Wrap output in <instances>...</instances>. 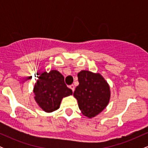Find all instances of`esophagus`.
Wrapping results in <instances>:
<instances>
[{
  "instance_id": "1",
  "label": "esophagus",
  "mask_w": 148,
  "mask_h": 148,
  "mask_svg": "<svg viewBox=\"0 0 148 148\" xmlns=\"http://www.w3.org/2000/svg\"><path fill=\"white\" fill-rule=\"evenodd\" d=\"M69 88H70V89L72 90L73 92H74V85H71V86H69Z\"/></svg>"
}]
</instances>
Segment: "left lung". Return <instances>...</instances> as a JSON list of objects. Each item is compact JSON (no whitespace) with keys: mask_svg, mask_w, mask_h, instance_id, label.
<instances>
[{"mask_svg":"<svg viewBox=\"0 0 148 148\" xmlns=\"http://www.w3.org/2000/svg\"><path fill=\"white\" fill-rule=\"evenodd\" d=\"M77 76L79 85L76 88L74 97L83 115L94 118L109 103L110 86L99 73L81 70Z\"/></svg>","mask_w":148,"mask_h":148,"instance_id":"1","label":"left lung"}]
</instances>
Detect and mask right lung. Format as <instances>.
Listing matches in <instances>:
<instances>
[{
	"mask_svg": "<svg viewBox=\"0 0 148 148\" xmlns=\"http://www.w3.org/2000/svg\"><path fill=\"white\" fill-rule=\"evenodd\" d=\"M35 100L47 113L58 109L62 98L72 95L64 84V76L57 70L45 72L38 76L33 88Z\"/></svg>",
	"mask_w": 148,
	"mask_h": 148,
	"instance_id": "right-lung-1",
	"label": "right lung"
}]
</instances>
